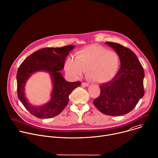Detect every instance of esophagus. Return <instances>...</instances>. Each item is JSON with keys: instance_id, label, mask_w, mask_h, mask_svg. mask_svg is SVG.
<instances>
[{"instance_id": "obj_1", "label": "esophagus", "mask_w": 158, "mask_h": 158, "mask_svg": "<svg viewBox=\"0 0 158 158\" xmlns=\"http://www.w3.org/2000/svg\"><path fill=\"white\" fill-rule=\"evenodd\" d=\"M82 85H84V86L87 87V86H88V85H89V84L87 83V82H82Z\"/></svg>"}]
</instances>
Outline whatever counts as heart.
<instances>
[{
    "mask_svg": "<svg viewBox=\"0 0 158 158\" xmlns=\"http://www.w3.org/2000/svg\"><path fill=\"white\" fill-rule=\"evenodd\" d=\"M120 67L118 54L100 46H91L77 52L75 59L69 58L65 64L67 73L74 77L86 72L88 77L96 82H105L116 75Z\"/></svg>",
    "mask_w": 158,
    "mask_h": 158,
    "instance_id": "obj_1",
    "label": "heart"
}]
</instances>
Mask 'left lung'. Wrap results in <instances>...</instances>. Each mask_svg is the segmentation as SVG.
<instances>
[{
  "mask_svg": "<svg viewBox=\"0 0 158 158\" xmlns=\"http://www.w3.org/2000/svg\"><path fill=\"white\" fill-rule=\"evenodd\" d=\"M106 44L118 55L121 67L110 81L99 85L101 92L93 103L103 114L123 115L131 111L144 94V71L131 50L117 43Z\"/></svg>",
  "mask_w": 158,
  "mask_h": 158,
  "instance_id": "left-lung-1",
  "label": "left lung"
}]
</instances>
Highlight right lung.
<instances>
[{"mask_svg": "<svg viewBox=\"0 0 158 158\" xmlns=\"http://www.w3.org/2000/svg\"><path fill=\"white\" fill-rule=\"evenodd\" d=\"M74 48L73 45H68L42 48L28 56L20 65L16 76L18 96L33 116L39 118H50L58 115L67 105L70 93L81 84L79 81H66L60 73L64 69L69 52ZM38 71H46L50 73L54 87L49 102L44 106L35 107L28 102L24 94V86L31 74Z\"/></svg>", "mask_w": 158, "mask_h": 158, "instance_id": "add662e5", "label": "right lung"}]
</instances>
